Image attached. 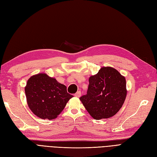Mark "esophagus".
I'll return each instance as SVG.
<instances>
[{
    "mask_svg": "<svg viewBox=\"0 0 157 157\" xmlns=\"http://www.w3.org/2000/svg\"><path fill=\"white\" fill-rule=\"evenodd\" d=\"M81 94H82V93H81V91H78L76 93L74 94V96H75V97H80Z\"/></svg>",
    "mask_w": 157,
    "mask_h": 157,
    "instance_id": "obj_1",
    "label": "esophagus"
}]
</instances>
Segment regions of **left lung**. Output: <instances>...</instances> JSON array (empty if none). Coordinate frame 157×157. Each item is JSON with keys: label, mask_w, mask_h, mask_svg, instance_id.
<instances>
[{"label": "left lung", "mask_w": 157, "mask_h": 157, "mask_svg": "<svg viewBox=\"0 0 157 157\" xmlns=\"http://www.w3.org/2000/svg\"><path fill=\"white\" fill-rule=\"evenodd\" d=\"M87 94L79 98L85 109L97 119L117 113L126 96L125 78L112 67H103L89 79Z\"/></svg>", "instance_id": "obj_1"}]
</instances>
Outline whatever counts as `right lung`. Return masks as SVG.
Instances as JSON below:
<instances>
[{"label": "right lung", "mask_w": 157, "mask_h": 157, "mask_svg": "<svg viewBox=\"0 0 157 157\" xmlns=\"http://www.w3.org/2000/svg\"><path fill=\"white\" fill-rule=\"evenodd\" d=\"M29 108L38 117L54 119L62 112L73 95L67 87L45 74L31 77L25 88Z\"/></svg>", "instance_id": "right-lung-1"}]
</instances>
